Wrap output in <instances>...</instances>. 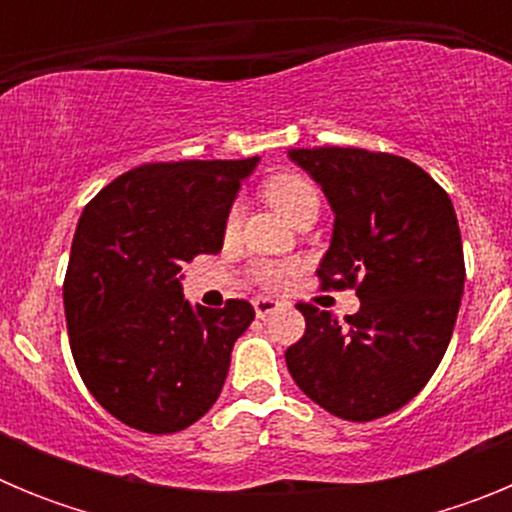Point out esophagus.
I'll use <instances>...</instances> for the list:
<instances>
[{
    "mask_svg": "<svg viewBox=\"0 0 512 512\" xmlns=\"http://www.w3.org/2000/svg\"><path fill=\"white\" fill-rule=\"evenodd\" d=\"M279 307H282V302L271 300V297H256V300H253V310H256L259 318H269L271 312H277Z\"/></svg>",
    "mask_w": 512,
    "mask_h": 512,
    "instance_id": "34e87169",
    "label": "esophagus"
}]
</instances>
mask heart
<instances>
[{
	"instance_id": "1",
	"label": "heart",
	"mask_w": 512,
	"mask_h": 512,
	"mask_svg": "<svg viewBox=\"0 0 512 512\" xmlns=\"http://www.w3.org/2000/svg\"><path fill=\"white\" fill-rule=\"evenodd\" d=\"M266 200L277 207L287 220H295L300 212L305 210H318V189L307 182L305 176L297 174H279L274 179L264 184ZM241 225V205L230 207L228 217H225V235H233ZM295 271V264H279V261H261L256 266V279H259L264 287L274 289L287 279V274Z\"/></svg>"
}]
</instances>
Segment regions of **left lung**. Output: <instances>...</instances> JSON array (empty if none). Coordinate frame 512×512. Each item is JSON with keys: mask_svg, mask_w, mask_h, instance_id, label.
<instances>
[{"mask_svg": "<svg viewBox=\"0 0 512 512\" xmlns=\"http://www.w3.org/2000/svg\"><path fill=\"white\" fill-rule=\"evenodd\" d=\"M289 158L323 189L333 235L320 261L323 289L354 287L346 323L297 305L305 336L287 369L330 415L354 423L408 405L441 364L461 295L464 251L456 212L420 166L364 148H292Z\"/></svg>", "mask_w": 512, "mask_h": 512, "instance_id": "8db88e82", "label": "left lung"}]
</instances>
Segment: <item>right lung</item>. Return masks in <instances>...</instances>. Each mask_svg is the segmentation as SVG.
<instances>
[{"label":"right lung","instance_id":"obj_1","mask_svg":"<svg viewBox=\"0 0 512 512\" xmlns=\"http://www.w3.org/2000/svg\"><path fill=\"white\" fill-rule=\"evenodd\" d=\"M259 164L174 161L117 176L84 207L63 282L76 369L94 400L143 433H176L215 405L253 307H192L182 269L223 248L225 217Z\"/></svg>","mask_w":512,"mask_h":512}]
</instances>
